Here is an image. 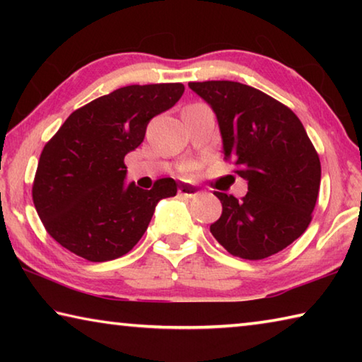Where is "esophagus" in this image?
Returning a JSON list of instances; mask_svg holds the SVG:
<instances>
[{"label": "esophagus", "mask_w": 362, "mask_h": 362, "mask_svg": "<svg viewBox=\"0 0 362 362\" xmlns=\"http://www.w3.org/2000/svg\"><path fill=\"white\" fill-rule=\"evenodd\" d=\"M179 194L185 196V198H194V196L199 194L198 187L189 185V183H183V185L179 187Z\"/></svg>", "instance_id": "1"}]
</instances>
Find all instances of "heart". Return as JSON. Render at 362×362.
<instances>
[{"mask_svg": "<svg viewBox=\"0 0 362 362\" xmlns=\"http://www.w3.org/2000/svg\"><path fill=\"white\" fill-rule=\"evenodd\" d=\"M188 170H192V169H189V168H188Z\"/></svg>", "mask_w": 362, "mask_h": 362, "instance_id": "b5f03b06", "label": "heart"}]
</instances>
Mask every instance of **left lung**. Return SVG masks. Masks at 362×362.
<instances>
[{
	"instance_id": "1",
	"label": "left lung",
	"mask_w": 362,
	"mask_h": 362,
	"mask_svg": "<svg viewBox=\"0 0 362 362\" xmlns=\"http://www.w3.org/2000/svg\"><path fill=\"white\" fill-rule=\"evenodd\" d=\"M217 115L223 155L247 180V194L218 193L214 238L231 255L262 260L308 228L321 185V163L302 121L284 103L236 81L188 83Z\"/></svg>"
}]
</instances>
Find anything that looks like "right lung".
<instances>
[{
    "label": "right lung",
    "mask_w": 362,
    "mask_h": 362,
    "mask_svg": "<svg viewBox=\"0 0 362 362\" xmlns=\"http://www.w3.org/2000/svg\"><path fill=\"white\" fill-rule=\"evenodd\" d=\"M182 83L132 84L73 112L41 151L32 196L46 231L89 262L118 259L136 246L158 201L175 196L170 177L151 189L126 185L124 156L146 126L174 107Z\"/></svg>",
    "instance_id": "add662e5"
}]
</instances>
